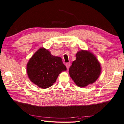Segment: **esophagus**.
<instances>
[{"instance_id":"1","label":"esophagus","mask_w":124,"mask_h":124,"mask_svg":"<svg viewBox=\"0 0 124 124\" xmlns=\"http://www.w3.org/2000/svg\"><path fill=\"white\" fill-rule=\"evenodd\" d=\"M70 62H67V63H66V66L67 69H69V68H70Z\"/></svg>"}]
</instances>
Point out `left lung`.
<instances>
[{"label": "left lung", "mask_w": 124, "mask_h": 124, "mask_svg": "<svg viewBox=\"0 0 124 124\" xmlns=\"http://www.w3.org/2000/svg\"><path fill=\"white\" fill-rule=\"evenodd\" d=\"M101 66L95 55L89 50H81L76 54V60L70 67L69 74L76 85L86 87L100 76Z\"/></svg>", "instance_id": "8db88e82"}]
</instances>
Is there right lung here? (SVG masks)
Wrapping results in <instances>:
<instances>
[{
    "label": "right lung",
    "mask_w": 124,
    "mask_h": 124,
    "mask_svg": "<svg viewBox=\"0 0 124 124\" xmlns=\"http://www.w3.org/2000/svg\"><path fill=\"white\" fill-rule=\"evenodd\" d=\"M66 70L61 57L52 55L44 47L35 52L27 64L29 79L42 89L52 86L60 73Z\"/></svg>",
    "instance_id": "obj_1"
}]
</instances>
